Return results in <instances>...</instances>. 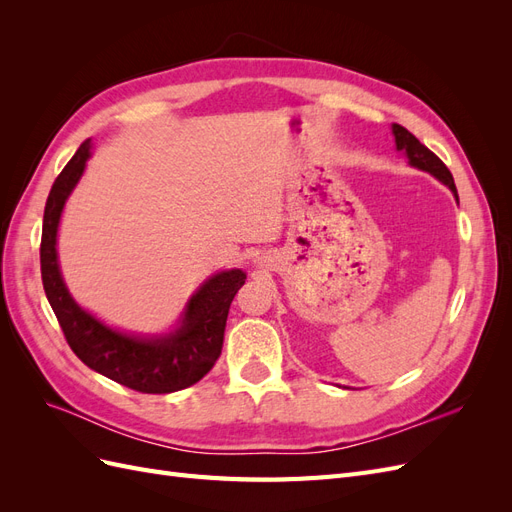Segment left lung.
<instances>
[{"label": "left lung", "instance_id": "8db88e82", "mask_svg": "<svg viewBox=\"0 0 512 512\" xmlns=\"http://www.w3.org/2000/svg\"><path fill=\"white\" fill-rule=\"evenodd\" d=\"M393 136H395V147L397 151H401L406 156L408 164L418 168V170H425L431 177H436L438 181H442L448 190L453 192L455 200L459 203V196H457V188H455V181L451 170L446 168V164L436 156V153L429 151L418 138L408 132L404 126H399V123H393Z\"/></svg>", "mask_w": 512, "mask_h": 512}]
</instances>
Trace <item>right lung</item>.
<instances>
[{
  "instance_id": "add662e5",
  "label": "right lung",
  "mask_w": 512,
  "mask_h": 512,
  "mask_svg": "<svg viewBox=\"0 0 512 512\" xmlns=\"http://www.w3.org/2000/svg\"><path fill=\"white\" fill-rule=\"evenodd\" d=\"M91 141H85L55 179L44 207L40 269L46 299L72 352L98 374L141 393H175L196 384L218 361L228 309L247 275L228 269L211 275L185 303L177 327L160 335H136L108 327L89 314L64 282L57 258V230L66 200L81 181Z\"/></svg>"
}]
</instances>
